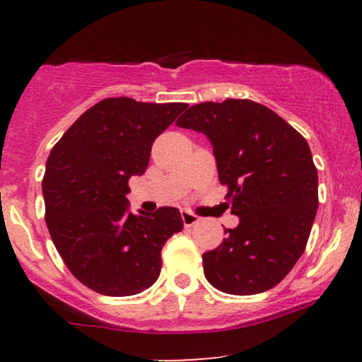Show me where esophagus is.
<instances>
[{
	"label": "esophagus",
	"instance_id": "1",
	"mask_svg": "<svg viewBox=\"0 0 362 362\" xmlns=\"http://www.w3.org/2000/svg\"><path fill=\"white\" fill-rule=\"evenodd\" d=\"M182 221H184V224L187 228L194 226V224L199 223V218L192 213H189V211H182Z\"/></svg>",
	"mask_w": 362,
	"mask_h": 362
}]
</instances>
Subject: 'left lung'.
<instances>
[{
    "label": "left lung",
    "instance_id": "1",
    "mask_svg": "<svg viewBox=\"0 0 362 362\" xmlns=\"http://www.w3.org/2000/svg\"><path fill=\"white\" fill-rule=\"evenodd\" d=\"M175 124L211 141L231 214L240 218L202 255L206 279L236 296L274 288L300 260L317 216L318 173L308 143L252 100L197 103Z\"/></svg>",
    "mask_w": 362,
    "mask_h": 362
}]
</instances>
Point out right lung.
I'll list each match as a JSON object with an SVG mask.
<instances>
[{"label": "right lung", "instance_id": "right-lung-1", "mask_svg": "<svg viewBox=\"0 0 362 362\" xmlns=\"http://www.w3.org/2000/svg\"><path fill=\"white\" fill-rule=\"evenodd\" d=\"M187 103L105 98L52 148L42 194L45 224L71 271L105 296H132L155 284L161 248L184 228L180 211L129 213V178L148 168L155 139Z\"/></svg>", "mask_w": 362, "mask_h": 362}]
</instances>
